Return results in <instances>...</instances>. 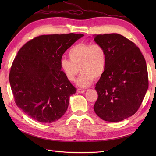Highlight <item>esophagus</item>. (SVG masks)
Segmentation results:
<instances>
[{
	"label": "esophagus",
	"instance_id": "34e87169",
	"mask_svg": "<svg viewBox=\"0 0 156 156\" xmlns=\"http://www.w3.org/2000/svg\"><path fill=\"white\" fill-rule=\"evenodd\" d=\"M85 92V89H81V88H78L77 89V92L80 93V94H83Z\"/></svg>",
	"mask_w": 156,
	"mask_h": 156
}]
</instances>
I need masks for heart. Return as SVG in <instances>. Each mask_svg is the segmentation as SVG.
Listing matches in <instances>:
<instances>
[{"label": "heart", "instance_id": "heart-1", "mask_svg": "<svg viewBox=\"0 0 156 156\" xmlns=\"http://www.w3.org/2000/svg\"><path fill=\"white\" fill-rule=\"evenodd\" d=\"M69 59L60 61V67L69 81H75L78 73H81L76 81L80 87L90 85L94 79L102 76L105 70L107 55L104 48L98 44H78L68 52Z\"/></svg>", "mask_w": 156, "mask_h": 156}]
</instances>
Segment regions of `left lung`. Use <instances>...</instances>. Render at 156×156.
<instances>
[{
    "label": "left lung",
    "instance_id": "8db88e82",
    "mask_svg": "<svg viewBox=\"0 0 156 156\" xmlns=\"http://www.w3.org/2000/svg\"><path fill=\"white\" fill-rule=\"evenodd\" d=\"M107 55L104 75L95 85L98 99L94 109L102 119L119 122L133 116L149 87L146 62L132 41L118 34L95 35Z\"/></svg>",
    "mask_w": 156,
    "mask_h": 156
}]
</instances>
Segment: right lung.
Here are the masks:
<instances>
[{
    "label": "right lung",
    "mask_w": 156,
    "mask_h": 156,
    "mask_svg": "<svg viewBox=\"0 0 156 156\" xmlns=\"http://www.w3.org/2000/svg\"><path fill=\"white\" fill-rule=\"evenodd\" d=\"M83 34L37 37L18 52L9 73V82L18 107L31 119L51 123L66 111L76 88L61 70L63 54Z\"/></svg>",
    "instance_id": "1"
}]
</instances>
